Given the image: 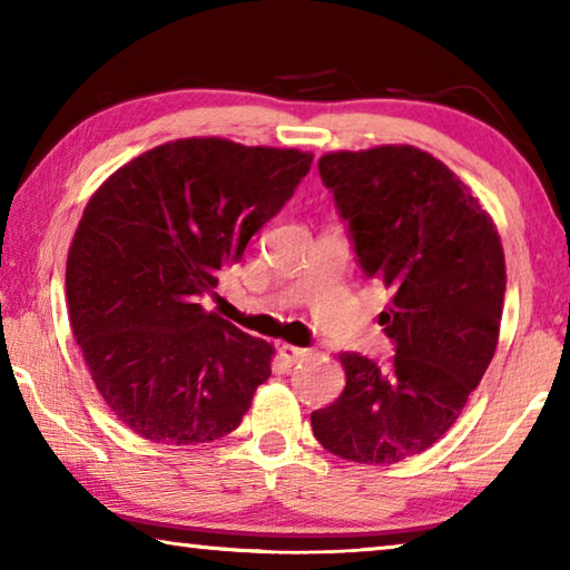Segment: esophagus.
<instances>
[{
  "label": "esophagus",
  "instance_id": "esophagus-1",
  "mask_svg": "<svg viewBox=\"0 0 570 570\" xmlns=\"http://www.w3.org/2000/svg\"><path fill=\"white\" fill-rule=\"evenodd\" d=\"M306 354H308V350H302V346H294V344L278 346V356H282L286 364H296L298 360H304Z\"/></svg>",
  "mask_w": 570,
  "mask_h": 570
}]
</instances>
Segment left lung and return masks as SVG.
I'll return each mask as SVG.
<instances>
[{"instance_id": "left-lung-1", "label": "left lung", "mask_w": 570, "mask_h": 570, "mask_svg": "<svg viewBox=\"0 0 570 570\" xmlns=\"http://www.w3.org/2000/svg\"><path fill=\"white\" fill-rule=\"evenodd\" d=\"M320 176L350 224L362 272L392 292L380 324L394 360L380 366L340 354L344 392L312 412V430L334 455L392 465L445 435L493 360L503 244L475 193L414 146L326 153Z\"/></svg>"}]
</instances>
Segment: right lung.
I'll return each instance as SVG.
<instances>
[{
  "label": "right lung",
  "instance_id": "obj_1",
  "mask_svg": "<svg viewBox=\"0 0 570 570\" xmlns=\"http://www.w3.org/2000/svg\"><path fill=\"white\" fill-rule=\"evenodd\" d=\"M314 156L170 140L92 193L67 254V304L95 387L135 435L198 445L234 432L274 346L200 306L284 208Z\"/></svg>",
  "mask_w": 570,
  "mask_h": 570
}]
</instances>
